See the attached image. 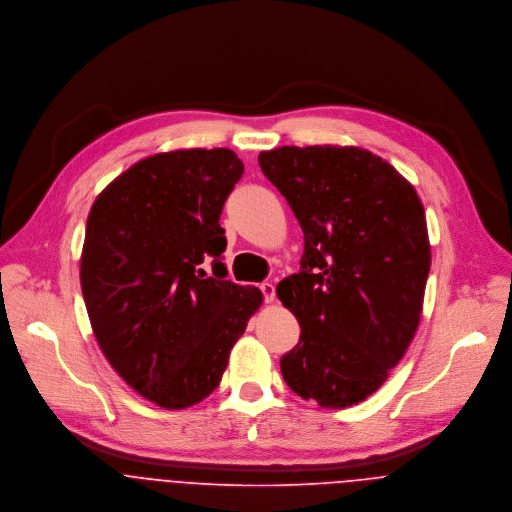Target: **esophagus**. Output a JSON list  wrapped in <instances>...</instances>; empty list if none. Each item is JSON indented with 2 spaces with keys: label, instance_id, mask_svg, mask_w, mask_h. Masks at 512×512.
Instances as JSON below:
<instances>
[{
  "label": "esophagus",
  "instance_id": "esophagus-1",
  "mask_svg": "<svg viewBox=\"0 0 512 512\" xmlns=\"http://www.w3.org/2000/svg\"><path fill=\"white\" fill-rule=\"evenodd\" d=\"M260 290H262V295H264V301H266V303H272V301L276 299V288H274L272 284L266 282V284L260 286Z\"/></svg>",
  "mask_w": 512,
  "mask_h": 512
}]
</instances>
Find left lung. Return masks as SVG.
Wrapping results in <instances>:
<instances>
[{
    "mask_svg": "<svg viewBox=\"0 0 512 512\" xmlns=\"http://www.w3.org/2000/svg\"><path fill=\"white\" fill-rule=\"evenodd\" d=\"M303 230L299 272L276 288L299 321L280 361L286 384L321 408L376 392L410 347L432 254L424 205L382 157L353 146L258 155Z\"/></svg>",
    "mask_w": 512,
    "mask_h": 512,
    "instance_id": "left-lung-1",
    "label": "left lung"
}]
</instances>
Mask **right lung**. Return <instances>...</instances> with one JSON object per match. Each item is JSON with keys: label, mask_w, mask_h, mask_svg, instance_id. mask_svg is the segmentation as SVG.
<instances>
[{"label": "right lung", "mask_w": 512, "mask_h": 512, "mask_svg": "<svg viewBox=\"0 0 512 512\" xmlns=\"http://www.w3.org/2000/svg\"><path fill=\"white\" fill-rule=\"evenodd\" d=\"M242 173L224 147L155 153L116 177L86 220L80 286L96 341L140 396L167 410L219 386L264 299L226 280L220 262V213Z\"/></svg>", "instance_id": "1"}]
</instances>
